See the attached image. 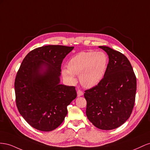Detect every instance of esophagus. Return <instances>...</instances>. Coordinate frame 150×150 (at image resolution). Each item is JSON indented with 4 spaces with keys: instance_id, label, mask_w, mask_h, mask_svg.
<instances>
[{
    "instance_id": "34e87169",
    "label": "esophagus",
    "mask_w": 150,
    "mask_h": 150,
    "mask_svg": "<svg viewBox=\"0 0 150 150\" xmlns=\"http://www.w3.org/2000/svg\"><path fill=\"white\" fill-rule=\"evenodd\" d=\"M83 93L82 91H80V90H78V91H77V96L78 97H80V96H83Z\"/></svg>"
}]
</instances>
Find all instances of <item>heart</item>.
Here are the masks:
<instances>
[{
    "mask_svg": "<svg viewBox=\"0 0 150 150\" xmlns=\"http://www.w3.org/2000/svg\"><path fill=\"white\" fill-rule=\"evenodd\" d=\"M108 64V58L102 51H82L73 57L63 68L62 74L68 82L75 83V75H80V83L86 88H92L103 79Z\"/></svg>",
    "mask_w": 150,
    "mask_h": 150,
    "instance_id": "1",
    "label": "heart"
}]
</instances>
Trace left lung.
I'll return each instance as SVG.
<instances>
[{
	"instance_id": "left-lung-1",
	"label": "left lung",
	"mask_w": 150,
	"mask_h": 150,
	"mask_svg": "<svg viewBox=\"0 0 150 150\" xmlns=\"http://www.w3.org/2000/svg\"><path fill=\"white\" fill-rule=\"evenodd\" d=\"M109 57L105 75L96 86L86 90V115L96 127L114 129L125 123L134 108L136 78L127 57L119 51L100 46Z\"/></svg>"
}]
</instances>
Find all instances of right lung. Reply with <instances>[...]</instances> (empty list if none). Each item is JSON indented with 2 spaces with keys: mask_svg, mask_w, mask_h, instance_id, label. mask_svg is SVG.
<instances>
[{
  "mask_svg": "<svg viewBox=\"0 0 150 150\" xmlns=\"http://www.w3.org/2000/svg\"><path fill=\"white\" fill-rule=\"evenodd\" d=\"M74 46L48 45L25 56L16 76V105L30 126L51 131L63 122L67 106L76 97L74 86L60 84L63 59Z\"/></svg>",
  "mask_w": 150,
  "mask_h": 150,
  "instance_id": "add662e5",
  "label": "right lung"
}]
</instances>
